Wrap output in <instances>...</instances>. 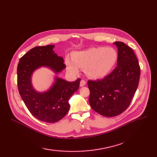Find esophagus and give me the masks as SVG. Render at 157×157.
I'll return each instance as SVG.
<instances>
[{
	"instance_id": "34e87169",
	"label": "esophagus",
	"mask_w": 157,
	"mask_h": 157,
	"mask_svg": "<svg viewBox=\"0 0 157 157\" xmlns=\"http://www.w3.org/2000/svg\"><path fill=\"white\" fill-rule=\"evenodd\" d=\"M86 81H85L84 80H81V81H80V87H82V86H84L85 84H86Z\"/></svg>"
}]
</instances>
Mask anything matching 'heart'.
I'll use <instances>...</instances> for the list:
<instances>
[{"label":"heart","mask_w":157,"mask_h":157,"mask_svg":"<svg viewBox=\"0 0 157 157\" xmlns=\"http://www.w3.org/2000/svg\"><path fill=\"white\" fill-rule=\"evenodd\" d=\"M117 59V52L111 47H92L75 52L72 58L67 56L65 64L71 73L77 74L79 68H84V72L88 77L99 78L111 72Z\"/></svg>","instance_id":"obj_1"}]
</instances>
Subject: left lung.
Returning a JSON list of instances; mask_svg holds the SVG:
<instances>
[{
	"label": "left lung",
	"mask_w": 157,
	"mask_h": 157,
	"mask_svg": "<svg viewBox=\"0 0 157 157\" xmlns=\"http://www.w3.org/2000/svg\"><path fill=\"white\" fill-rule=\"evenodd\" d=\"M113 44L118 49L117 67L103 78L88 82L90 106L107 117L120 115L130 105L140 77V67L134 51L124 42Z\"/></svg>",
	"instance_id": "8db88e82"
}]
</instances>
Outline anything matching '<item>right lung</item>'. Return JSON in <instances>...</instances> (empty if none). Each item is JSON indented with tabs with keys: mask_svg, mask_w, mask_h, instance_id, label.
Instances as JSON below:
<instances>
[{
	"mask_svg": "<svg viewBox=\"0 0 157 157\" xmlns=\"http://www.w3.org/2000/svg\"><path fill=\"white\" fill-rule=\"evenodd\" d=\"M54 47L47 45L32 48L20 58L17 69L18 90L23 102L37 119L49 123L59 121L67 113L69 100L78 90L80 82V78L68 82L55 75L48 90L44 92L35 90L32 83L35 71L46 67L58 74L66 68L62 57L54 51Z\"/></svg>",
	"mask_w": 157,
	"mask_h": 157,
	"instance_id": "add662e5",
	"label": "right lung"
}]
</instances>
